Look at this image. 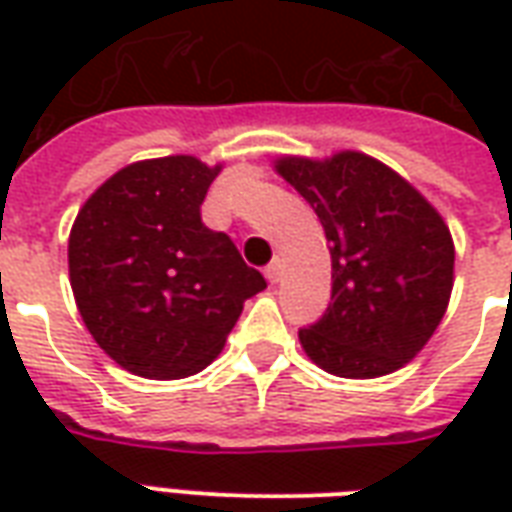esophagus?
Wrapping results in <instances>:
<instances>
[{
  "instance_id": "1",
  "label": "esophagus",
  "mask_w": 512,
  "mask_h": 512,
  "mask_svg": "<svg viewBox=\"0 0 512 512\" xmlns=\"http://www.w3.org/2000/svg\"><path fill=\"white\" fill-rule=\"evenodd\" d=\"M263 274H266L268 282L274 285V282H277V279H279V260H271V263H268L266 271H263Z\"/></svg>"
}]
</instances>
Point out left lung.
I'll list each match as a JSON object with an SVG mask.
<instances>
[{
  "label": "left lung",
  "instance_id": "left-lung-1",
  "mask_svg": "<svg viewBox=\"0 0 512 512\" xmlns=\"http://www.w3.org/2000/svg\"><path fill=\"white\" fill-rule=\"evenodd\" d=\"M277 169L318 213L332 252V301L299 329L307 356L343 378L403 367L450 301L455 249L447 224L411 183L365 153L282 158Z\"/></svg>",
  "mask_w": 512,
  "mask_h": 512
}]
</instances>
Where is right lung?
Listing matches in <instances>:
<instances>
[{"mask_svg":"<svg viewBox=\"0 0 512 512\" xmlns=\"http://www.w3.org/2000/svg\"><path fill=\"white\" fill-rule=\"evenodd\" d=\"M219 167L191 156L120 169L76 216L71 288L95 343L136 376L183 378L222 351L266 288L227 233L202 224Z\"/></svg>","mask_w":512,"mask_h":512,"instance_id":"add662e5","label":"right lung"}]
</instances>
